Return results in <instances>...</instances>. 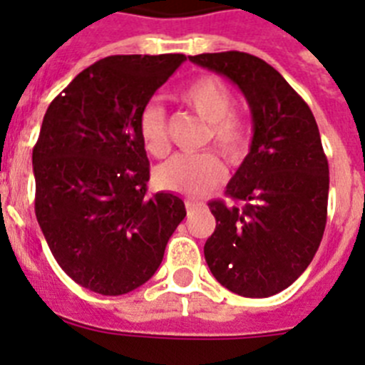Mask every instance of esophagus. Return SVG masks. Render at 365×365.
I'll return each instance as SVG.
<instances>
[{
	"label": "esophagus",
	"mask_w": 365,
	"mask_h": 365,
	"mask_svg": "<svg viewBox=\"0 0 365 365\" xmlns=\"http://www.w3.org/2000/svg\"><path fill=\"white\" fill-rule=\"evenodd\" d=\"M201 205L202 202H197V201H186V210H188V214H190L193 208H197V206H201Z\"/></svg>",
	"instance_id": "1"
}]
</instances>
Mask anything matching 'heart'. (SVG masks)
I'll list each match as a JSON object with an SVG mask.
<instances>
[{
    "instance_id": "b5f03b06",
    "label": "heart",
    "mask_w": 365,
    "mask_h": 365,
    "mask_svg": "<svg viewBox=\"0 0 365 365\" xmlns=\"http://www.w3.org/2000/svg\"><path fill=\"white\" fill-rule=\"evenodd\" d=\"M177 100L206 122L205 143H212L227 164L240 166L247 159L252 144L250 125L234 111L235 96L228 83L217 76H199L177 93ZM138 135L151 157L166 155V115L159 104L144 106L138 115ZM225 172V164L214 151L177 153L157 168L155 180L170 192L201 195L222 180Z\"/></svg>"
}]
</instances>
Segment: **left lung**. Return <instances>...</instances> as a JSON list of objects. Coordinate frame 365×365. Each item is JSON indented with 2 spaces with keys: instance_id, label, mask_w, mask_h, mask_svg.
<instances>
[{
  "instance_id": "1",
  "label": "left lung",
  "mask_w": 365,
  "mask_h": 365,
  "mask_svg": "<svg viewBox=\"0 0 365 365\" xmlns=\"http://www.w3.org/2000/svg\"><path fill=\"white\" fill-rule=\"evenodd\" d=\"M190 62L240 87L254 122L250 153L227 186L234 205L208 202L215 232L205 259L235 294H278L307 269L327 222L329 164L318 124L305 100L261 58L227 51Z\"/></svg>"
}]
</instances>
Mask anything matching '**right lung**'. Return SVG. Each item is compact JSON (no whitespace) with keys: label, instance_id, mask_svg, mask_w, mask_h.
Here are the masks:
<instances>
[{"label":"right lung","instance_id":"obj_1","mask_svg":"<svg viewBox=\"0 0 365 365\" xmlns=\"http://www.w3.org/2000/svg\"><path fill=\"white\" fill-rule=\"evenodd\" d=\"M185 54H117L74 76L51 102L32 150L34 212L58 265L104 296L144 285L186 208L148 195L138 115Z\"/></svg>","mask_w":365,"mask_h":365}]
</instances>
